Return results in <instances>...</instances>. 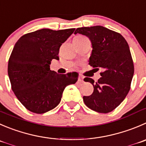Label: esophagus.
<instances>
[{"instance_id": "34e87169", "label": "esophagus", "mask_w": 146, "mask_h": 146, "mask_svg": "<svg viewBox=\"0 0 146 146\" xmlns=\"http://www.w3.org/2000/svg\"><path fill=\"white\" fill-rule=\"evenodd\" d=\"M79 82H84V77H82V76H80L79 77Z\"/></svg>"}]
</instances>
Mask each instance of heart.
Wrapping results in <instances>:
<instances>
[{
  "label": "heart",
  "mask_w": 146,
  "mask_h": 146,
  "mask_svg": "<svg viewBox=\"0 0 146 146\" xmlns=\"http://www.w3.org/2000/svg\"><path fill=\"white\" fill-rule=\"evenodd\" d=\"M84 38V36H81V35L76 36L74 37V38H77V39H80V38Z\"/></svg>",
  "instance_id": "b5f03b06"
}]
</instances>
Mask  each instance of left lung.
Wrapping results in <instances>:
<instances>
[{"mask_svg":"<svg viewBox=\"0 0 146 146\" xmlns=\"http://www.w3.org/2000/svg\"><path fill=\"white\" fill-rule=\"evenodd\" d=\"M76 34L90 38L92 51L89 64L102 69L96 82L89 77L84 79L92 84L94 92L83 97V100L92 110L108 113L124 100L130 89L134 65L128 44L120 34L101 26L78 28Z\"/></svg>","mask_w":146,"mask_h":146,"instance_id":"8db88e82","label":"left lung"}]
</instances>
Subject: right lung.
Instances as JSON below:
<instances>
[{
  "mask_svg": "<svg viewBox=\"0 0 146 146\" xmlns=\"http://www.w3.org/2000/svg\"><path fill=\"white\" fill-rule=\"evenodd\" d=\"M74 30L42 29L22 36L15 44L8 77L16 98L31 112L42 114L56 108L65 87L78 80L77 72L59 74L50 70L51 60H59L61 45Z\"/></svg>",
  "mask_w": 146,
  "mask_h": 146,
  "instance_id": "add662e5",
  "label": "right lung"
}]
</instances>
